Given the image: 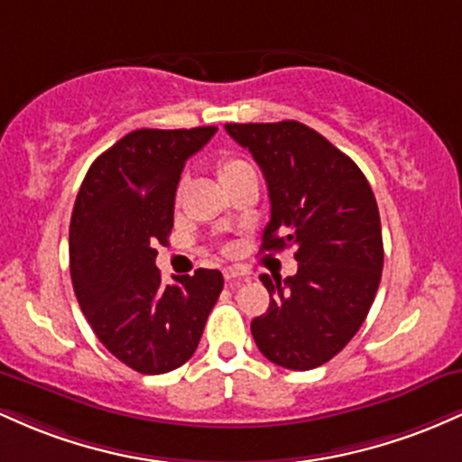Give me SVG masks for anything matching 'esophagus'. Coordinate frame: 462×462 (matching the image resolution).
Listing matches in <instances>:
<instances>
[{
  "label": "esophagus",
  "instance_id": "obj_1",
  "mask_svg": "<svg viewBox=\"0 0 462 462\" xmlns=\"http://www.w3.org/2000/svg\"><path fill=\"white\" fill-rule=\"evenodd\" d=\"M247 272L241 267H226L224 269V278L226 282H241V280H247Z\"/></svg>",
  "mask_w": 462,
  "mask_h": 462
}]
</instances>
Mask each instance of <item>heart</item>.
<instances>
[{
	"mask_svg": "<svg viewBox=\"0 0 462 462\" xmlns=\"http://www.w3.org/2000/svg\"><path fill=\"white\" fill-rule=\"evenodd\" d=\"M245 167L247 164L243 161H238V158L226 156V158H221L219 164H217V176H219L221 182H224V180L235 176V173H238L241 169H245Z\"/></svg>",
	"mask_w": 462,
	"mask_h": 462,
	"instance_id": "heart-1",
	"label": "heart"
}]
</instances>
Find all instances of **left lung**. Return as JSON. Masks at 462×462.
Masks as SVG:
<instances>
[{
	"instance_id": "8db88e82",
	"label": "left lung",
	"mask_w": 462,
	"mask_h": 462,
	"mask_svg": "<svg viewBox=\"0 0 462 462\" xmlns=\"http://www.w3.org/2000/svg\"><path fill=\"white\" fill-rule=\"evenodd\" d=\"M267 180L272 219L264 252L293 245L298 273L261 275L272 301L252 321L264 358L309 371L352 341L383 275L380 213L352 158L300 121L226 124Z\"/></svg>"
}]
</instances>
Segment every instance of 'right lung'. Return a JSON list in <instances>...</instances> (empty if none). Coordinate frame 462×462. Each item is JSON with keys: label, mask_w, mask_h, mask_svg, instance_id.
<instances>
[{"label": "right lung", "mask_w": 462, "mask_h": 462, "mask_svg": "<svg viewBox=\"0 0 462 462\" xmlns=\"http://www.w3.org/2000/svg\"><path fill=\"white\" fill-rule=\"evenodd\" d=\"M217 132L134 130L95 158L73 206L69 267L79 309L99 341L130 369L158 375L193 356L224 275L198 269L162 284L184 162Z\"/></svg>", "instance_id": "obj_1"}]
</instances>
